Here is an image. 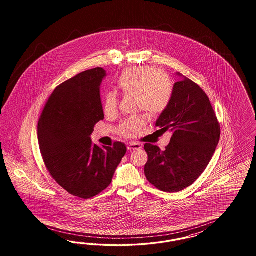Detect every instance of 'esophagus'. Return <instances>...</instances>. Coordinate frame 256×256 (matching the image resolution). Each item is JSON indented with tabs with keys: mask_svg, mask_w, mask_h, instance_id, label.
I'll return each mask as SVG.
<instances>
[{
	"mask_svg": "<svg viewBox=\"0 0 256 256\" xmlns=\"http://www.w3.org/2000/svg\"><path fill=\"white\" fill-rule=\"evenodd\" d=\"M142 144H140L130 142V144H128V150H130V151H132V150H138V149H142Z\"/></svg>",
	"mask_w": 256,
	"mask_h": 256,
	"instance_id": "obj_1",
	"label": "esophagus"
}]
</instances>
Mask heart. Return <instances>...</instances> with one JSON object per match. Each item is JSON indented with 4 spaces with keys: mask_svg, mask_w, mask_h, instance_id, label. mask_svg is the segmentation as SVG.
<instances>
[{
    "mask_svg": "<svg viewBox=\"0 0 256 256\" xmlns=\"http://www.w3.org/2000/svg\"><path fill=\"white\" fill-rule=\"evenodd\" d=\"M117 89L124 94L137 98L139 110H144L151 116L162 114L170 104L172 88L164 73L155 68L142 66L126 70L116 82ZM103 112L106 116H116L118 112L116 94H106L103 103ZM146 124L142 116L128 119L120 124L118 132L124 137L138 135Z\"/></svg>",
    "mask_w": 256,
    "mask_h": 256,
    "instance_id": "heart-1",
    "label": "heart"
}]
</instances>
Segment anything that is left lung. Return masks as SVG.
<instances>
[{
    "label": "left lung",
    "instance_id": "left-lung-1",
    "mask_svg": "<svg viewBox=\"0 0 256 256\" xmlns=\"http://www.w3.org/2000/svg\"><path fill=\"white\" fill-rule=\"evenodd\" d=\"M156 126L160 128L158 132L170 130L172 135L164 151L144 144V174L156 188L178 192L192 185L208 167L220 137V123L206 94L184 77L174 84L170 104Z\"/></svg>",
    "mask_w": 256,
    "mask_h": 256
}]
</instances>
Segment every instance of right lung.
Wrapping results in <instances>:
<instances>
[{"label":"right lung","instance_id":"add662e5","mask_svg":"<svg viewBox=\"0 0 256 256\" xmlns=\"http://www.w3.org/2000/svg\"><path fill=\"white\" fill-rule=\"evenodd\" d=\"M106 71L86 70L57 86L39 118V148L52 178L68 194L89 199L100 194L126 152L123 142L112 148L93 144L94 124L104 119L100 98Z\"/></svg>","mask_w":256,"mask_h":256}]
</instances>
